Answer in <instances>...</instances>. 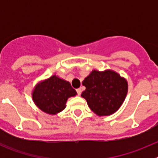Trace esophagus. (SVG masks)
Here are the masks:
<instances>
[{"label":"esophagus","mask_w":158,"mask_h":158,"mask_svg":"<svg viewBox=\"0 0 158 158\" xmlns=\"http://www.w3.org/2000/svg\"><path fill=\"white\" fill-rule=\"evenodd\" d=\"M77 93L78 96H80L81 93V89H77Z\"/></svg>","instance_id":"34e87169"}]
</instances>
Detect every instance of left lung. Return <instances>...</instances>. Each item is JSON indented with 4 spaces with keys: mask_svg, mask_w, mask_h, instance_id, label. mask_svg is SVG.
<instances>
[{
    "mask_svg": "<svg viewBox=\"0 0 158 158\" xmlns=\"http://www.w3.org/2000/svg\"><path fill=\"white\" fill-rule=\"evenodd\" d=\"M82 85L86 89L81 96L99 116H107L118 111L128 91L126 79L111 69L101 72L94 69L85 78Z\"/></svg>",
    "mask_w": 158,
    "mask_h": 158,
    "instance_id": "1",
    "label": "left lung"
}]
</instances>
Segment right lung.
<instances>
[{
	"label": "right lung",
	"mask_w": 158,
	"mask_h": 158,
	"mask_svg": "<svg viewBox=\"0 0 158 158\" xmlns=\"http://www.w3.org/2000/svg\"><path fill=\"white\" fill-rule=\"evenodd\" d=\"M31 95L32 100L40 110L49 115H56L65 109L67 100L76 96L77 92L69 81L53 75L39 82Z\"/></svg>",
	"instance_id": "1"
}]
</instances>
